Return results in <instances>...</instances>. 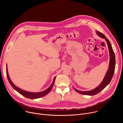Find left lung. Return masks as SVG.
<instances>
[{
	"label": "left lung",
	"instance_id": "1",
	"mask_svg": "<svg viewBox=\"0 0 123 123\" xmlns=\"http://www.w3.org/2000/svg\"><path fill=\"white\" fill-rule=\"evenodd\" d=\"M96 33L98 35V36L101 37L102 38L105 39L107 41V43L108 44L109 52H110V64H109V67L108 71H107L106 75H105L103 80L101 82V83L99 85V86H98L95 89L90 91H78L75 88V90L78 93H81L82 94L84 95H94L100 92L101 91H102L108 85L110 84L111 82V79L113 76V74L115 71V55L114 52L113 50L111 45L110 42V41L108 40V39L107 38V37H105L104 35L100 32V31H96Z\"/></svg>",
	"mask_w": 123,
	"mask_h": 123
}]
</instances>
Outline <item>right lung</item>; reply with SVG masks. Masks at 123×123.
<instances>
[{"label": "right lung", "instance_id": "obj_1", "mask_svg": "<svg viewBox=\"0 0 123 123\" xmlns=\"http://www.w3.org/2000/svg\"><path fill=\"white\" fill-rule=\"evenodd\" d=\"M6 74H7V76L8 79V81L10 83V84H11V85L13 87V88L17 92H19L20 94H21V95H22L23 96L29 98V99H37V98H41L42 97H43L44 96H45L46 95H47L51 90L52 86H53V85L55 83V79L56 77H55L54 79L53 82H52V84H51V85L49 86V88H48L47 90H46L44 91L41 92H27L25 91L24 90H21L20 88H18V87H17L16 86H15L13 83L12 82L11 80L10 79V77H9V75L8 73V69H7V67H6Z\"/></svg>", "mask_w": 123, "mask_h": 123}]
</instances>
